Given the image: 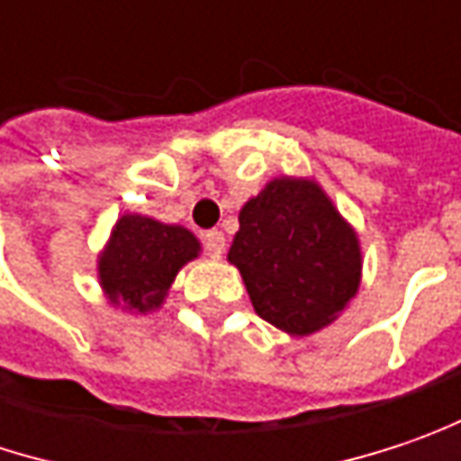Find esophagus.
Instances as JSON below:
<instances>
[{
	"instance_id": "34e87169",
	"label": "esophagus",
	"mask_w": 461,
	"mask_h": 461,
	"mask_svg": "<svg viewBox=\"0 0 461 461\" xmlns=\"http://www.w3.org/2000/svg\"><path fill=\"white\" fill-rule=\"evenodd\" d=\"M204 249H207L210 257H222V251H225V236L220 230H207L204 233Z\"/></svg>"
}]
</instances>
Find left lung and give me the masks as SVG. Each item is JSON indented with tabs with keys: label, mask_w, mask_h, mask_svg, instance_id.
Here are the masks:
<instances>
[{
	"label": "left lung",
	"mask_w": 461,
	"mask_h": 461,
	"mask_svg": "<svg viewBox=\"0 0 461 461\" xmlns=\"http://www.w3.org/2000/svg\"><path fill=\"white\" fill-rule=\"evenodd\" d=\"M228 259L257 314L285 333L328 325L359 288V241L310 181L278 178L249 199Z\"/></svg>",
	"instance_id": "obj_1"
}]
</instances>
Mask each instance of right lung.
<instances>
[{"label": "right lung", "instance_id": "add662e5", "mask_svg": "<svg viewBox=\"0 0 461 461\" xmlns=\"http://www.w3.org/2000/svg\"><path fill=\"white\" fill-rule=\"evenodd\" d=\"M199 254V241L181 225L125 214L99 257V280L113 302L147 312L162 304L176 273Z\"/></svg>", "mask_w": 461, "mask_h": 461}]
</instances>
